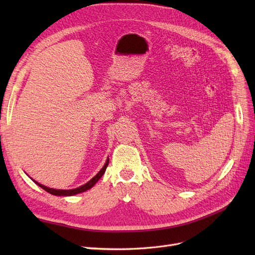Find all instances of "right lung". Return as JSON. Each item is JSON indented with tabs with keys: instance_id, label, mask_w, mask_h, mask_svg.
Segmentation results:
<instances>
[{
	"instance_id": "1",
	"label": "right lung",
	"mask_w": 255,
	"mask_h": 255,
	"mask_svg": "<svg viewBox=\"0 0 255 255\" xmlns=\"http://www.w3.org/2000/svg\"><path fill=\"white\" fill-rule=\"evenodd\" d=\"M109 163H110V158H107L105 165L103 166V168L101 169V170L98 172L97 175H95L94 177H92V179L89 182H87L86 184H84V185H82V186H80L78 188H74V189H54V188H49V187L44 186V185H41V184H39V183L34 181V180L33 181L38 185V186H40L42 189H44L45 191H48L49 194H51V195H54V196H73V195H76V194H81V192L86 191V190L90 189L92 186H95V184L100 179H101L102 175L104 174L107 166H109Z\"/></svg>"
}]
</instances>
